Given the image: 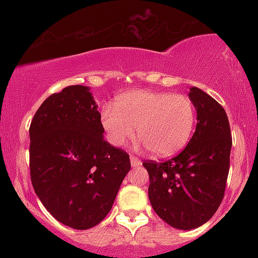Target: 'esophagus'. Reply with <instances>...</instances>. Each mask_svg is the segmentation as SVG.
I'll list each match as a JSON object with an SVG mask.
<instances>
[{
  "mask_svg": "<svg viewBox=\"0 0 258 258\" xmlns=\"http://www.w3.org/2000/svg\"><path fill=\"white\" fill-rule=\"evenodd\" d=\"M130 160H131L132 167H137V166H141V165H142L141 160H139V159L137 158V156L131 155V156H130Z\"/></svg>",
  "mask_w": 258,
  "mask_h": 258,
  "instance_id": "obj_1",
  "label": "esophagus"
}]
</instances>
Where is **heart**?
<instances>
[{
    "mask_svg": "<svg viewBox=\"0 0 258 258\" xmlns=\"http://www.w3.org/2000/svg\"><path fill=\"white\" fill-rule=\"evenodd\" d=\"M197 109L185 94L133 90L120 94L114 105L100 110L106 139L120 147L135 135L153 155L168 158L184 148L193 136Z\"/></svg>",
    "mask_w": 258,
    "mask_h": 258,
    "instance_id": "b5f03b06",
    "label": "heart"
}]
</instances>
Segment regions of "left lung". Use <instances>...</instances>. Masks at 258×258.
Here are the masks:
<instances>
[{"instance_id": "left-lung-1", "label": "left lung", "mask_w": 258, "mask_h": 258, "mask_svg": "<svg viewBox=\"0 0 258 258\" xmlns=\"http://www.w3.org/2000/svg\"><path fill=\"white\" fill-rule=\"evenodd\" d=\"M197 128L183 152L164 162L144 161L149 173L150 204L161 220L189 230L206 223L226 190L232 135L226 110L217 100L191 87Z\"/></svg>"}]
</instances>
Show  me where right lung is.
<instances>
[{
	"label": "right lung",
	"mask_w": 258,
	"mask_h": 258,
	"mask_svg": "<svg viewBox=\"0 0 258 258\" xmlns=\"http://www.w3.org/2000/svg\"><path fill=\"white\" fill-rule=\"evenodd\" d=\"M103 133L96 100L81 85L49 96L31 121L34 190L55 220L74 229L104 220L131 168L128 154Z\"/></svg>",
	"instance_id": "add662e5"
}]
</instances>
